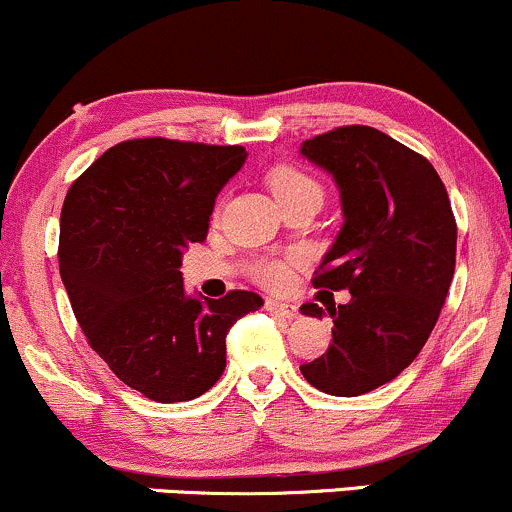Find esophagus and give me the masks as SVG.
Wrapping results in <instances>:
<instances>
[{
    "label": "esophagus",
    "instance_id": "1",
    "mask_svg": "<svg viewBox=\"0 0 512 512\" xmlns=\"http://www.w3.org/2000/svg\"><path fill=\"white\" fill-rule=\"evenodd\" d=\"M267 310H269V313L279 315V317H286V320H293V317L298 315L296 305L284 303V301H274V298H269V301H267Z\"/></svg>",
    "mask_w": 512,
    "mask_h": 512
}]
</instances>
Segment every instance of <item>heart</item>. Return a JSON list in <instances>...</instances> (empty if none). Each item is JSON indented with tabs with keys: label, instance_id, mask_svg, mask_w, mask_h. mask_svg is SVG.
Returning <instances> with one entry per match:
<instances>
[{
	"label": "heart",
	"instance_id": "obj_1",
	"mask_svg": "<svg viewBox=\"0 0 512 512\" xmlns=\"http://www.w3.org/2000/svg\"><path fill=\"white\" fill-rule=\"evenodd\" d=\"M269 187H272L274 197L279 199V202H286V199L298 195H308V192L322 195L320 185H317L313 175L296 166L274 168L272 173H269ZM252 274H255V279L260 281V284L269 286V289H284L291 281V264L284 260H264L255 264Z\"/></svg>",
	"mask_w": 512,
	"mask_h": 512
}]
</instances>
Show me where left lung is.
Returning a JSON list of instances; mask_svg holds the SVG:
<instances>
[{
    "label": "left lung",
    "mask_w": 512,
    "mask_h": 512,
    "mask_svg": "<svg viewBox=\"0 0 512 512\" xmlns=\"http://www.w3.org/2000/svg\"><path fill=\"white\" fill-rule=\"evenodd\" d=\"M301 156L332 175L344 214L313 286L351 293L327 308L332 344L301 373L327 395H366L395 380L436 327L455 274V216L436 168L373 127L305 139ZM301 313L325 317L317 303Z\"/></svg>",
    "instance_id": "left-lung-1"
}]
</instances>
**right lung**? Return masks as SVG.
Wrapping results in <instances>:
<instances>
[{"label": "right lung", "mask_w": 512, "mask_h": 512, "mask_svg": "<svg viewBox=\"0 0 512 512\" xmlns=\"http://www.w3.org/2000/svg\"><path fill=\"white\" fill-rule=\"evenodd\" d=\"M245 158L243 146L129 139L64 199L57 255L76 320L117 378L154 402L204 395L226 368L233 322L264 305L252 291L190 296L180 272Z\"/></svg>", "instance_id": "obj_1"}]
</instances>
